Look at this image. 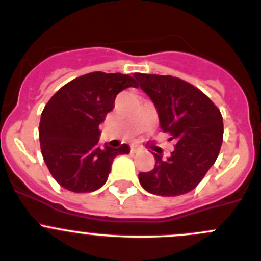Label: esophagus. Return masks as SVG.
I'll return each instance as SVG.
<instances>
[{"label": "esophagus", "mask_w": 261, "mask_h": 261, "mask_svg": "<svg viewBox=\"0 0 261 261\" xmlns=\"http://www.w3.org/2000/svg\"><path fill=\"white\" fill-rule=\"evenodd\" d=\"M140 150H141V147L137 146V145H132V146H130V151H132V153H138Z\"/></svg>", "instance_id": "1"}]
</instances>
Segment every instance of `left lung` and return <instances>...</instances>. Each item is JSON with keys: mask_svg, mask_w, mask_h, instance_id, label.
Wrapping results in <instances>:
<instances>
[{"mask_svg": "<svg viewBox=\"0 0 261 261\" xmlns=\"http://www.w3.org/2000/svg\"><path fill=\"white\" fill-rule=\"evenodd\" d=\"M135 78L155 105L159 124L175 141L167 159L154 154L151 171L140 172L147 192L158 196L188 193L202 180L220 154L223 121L220 110L201 90L172 75L142 74Z\"/></svg>", "mask_w": 261, "mask_h": 261, "instance_id": "1", "label": "left lung"}]
</instances>
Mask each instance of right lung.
Masks as SVG:
<instances>
[{"mask_svg":"<svg viewBox=\"0 0 261 261\" xmlns=\"http://www.w3.org/2000/svg\"><path fill=\"white\" fill-rule=\"evenodd\" d=\"M137 87L135 78L120 73L93 71L61 87L41 112L40 149L53 179L65 190L87 193L107 181L111 165L129 146L98 145L99 124L114 108L115 98L126 87Z\"/></svg>","mask_w":261,"mask_h":261,"instance_id":"add662e5","label":"right lung"}]
</instances>
